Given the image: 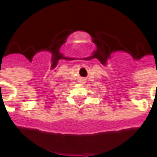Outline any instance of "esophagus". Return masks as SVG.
Returning a JSON list of instances; mask_svg holds the SVG:
<instances>
[{
  "label": "esophagus",
  "instance_id": "1",
  "mask_svg": "<svg viewBox=\"0 0 157 157\" xmlns=\"http://www.w3.org/2000/svg\"><path fill=\"white\" fill-rule=\"evenodd\" d=\"M80 83H86V79L85 78L80 79Z\"/></svg>",
  "mask_w": 157,
  "mask_h": 157
}]
</instances>
